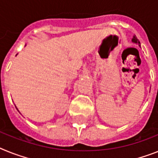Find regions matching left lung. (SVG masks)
<instances>
[{"mask_svg":"<svg viewBox=\"0 0 158 158\" xmlns=\"http://www.w3.org/2000/svg\"><path fill=\"white\" fill-rule=\"evenodd\" d=\"M132 42H134V43H136V44L138 43V45L140 46V42H139V40L137 39V38H136V36H133V38H132Z\"/></svg>","mask_w":158,"mask_h":158,"instance_id":"8db88e82","label":"left lung"}]
</instances>
